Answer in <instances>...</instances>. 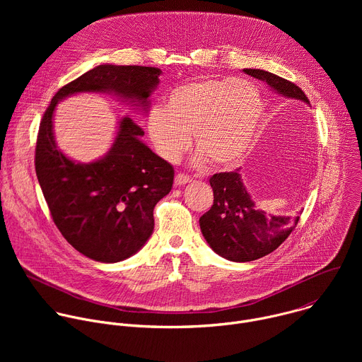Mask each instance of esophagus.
<instances>
[{
    "instance_id": "obj_1",
    "label": "esophagus",
    "mask_w": 362,
    "mask_h": 362,
    "mask_svg": "<svg viewBox=\"0 0 362 362\" xmlns=\"http://www.w3.org/2000/svg\"><path fill=\"white\" fill-rule=\"evenodd\" d=\"M192 179L187 176V175H185V173H177L176 176H175V183L177 185V186H182V185H186V183H189Z\"/></svg>"
}]
</instances>
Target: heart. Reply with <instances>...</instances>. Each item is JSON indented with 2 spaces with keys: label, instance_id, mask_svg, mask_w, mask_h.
Returning <instances> with one entry per match:
<instances>
[{
  "label": "heart",
  "instance_id": "obj_1",
  "mask_svg": "<svg viewBox=\"0 0 362 362\" xmlns=\"http://www.w3.org/2000/svg\"><path fill=\"white\" fill-rule=\"evenodd\" d=\"M264 113L259 90L236 78H199L176 86L166 106L153 107L147 117L150 139L160 156L175 162L189 147L212 168L230 169L252 146Z\"/></svg>",
  "mask_w": 362,
  "mask_h": 362
}]
</instances>
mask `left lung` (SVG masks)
Here are the masks:
<instances>
[{
	"instance_id": "8db88e82",
	"label": "left lung",
	"mask_w": 362,
	"mask_h": 362,
	"mask_svg": "<svg viewBox=\"0 0 362 362\" xmlns=\"http://www.w3.org/2000/svg\"><path fill=\"white\" fill-rule=\"evenodd\" d=\"M278 94L302 100L305 93L292 81L259 69H245ZM214 204L200 219V230L211 247L225 259L250 262L274 252L296 228L299 216H274L261 211L246 192L239 169L216 173L209 180Z\"/></svg>"
}]
</instances>
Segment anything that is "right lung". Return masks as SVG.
Segmentation results:
<instances>
[{"label":"right lung","mask_w":362,"mask_h":362,"mask_svg":"<svg viewBox=\"0 0 362 362\" xmlns=\"http://www.w3.org/2000/svg\"><path fill=\"white\" fill-rule=\"evenodd\" d=\"M162 70L101 64L63 86L51 100L38 129L35 173L56 226L66 240L97 262H120L134 255L154 228L153 209L173 185L170 163L154 154L130 117L120 120L105 158L76 163L62 153L53 134L57 103L76 93H116L147 107Z\"/></svg>","instance_id":"obj_1"}]
</instances>
